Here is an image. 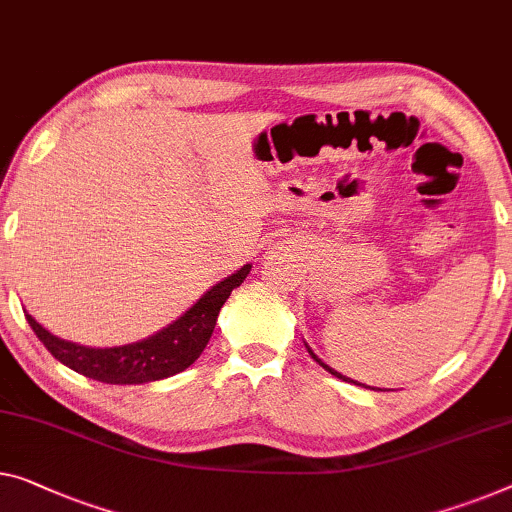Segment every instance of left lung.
Instances as JSON below:
<instances>
[{
	"instance_id": "obj_1",
	"label": "left lung",
	"mask_w": 512,
	"mask_h": 512,
	"mask_svg": "<svg viewBox=\"0 0 512 512\" xmlns=\"http://www.w3.org/2000/svg\"><path fill=\"white\" fill-rule=\"evenodd\" d=\"M305 349H308V354H310L312 358H315V361H317L319 365H322V368H324V370H329V372H331V375H335V377H338V379H342V381H354V379H349V377H345V375H340V372H335L333 368H329V365H326V363L322 361V358H317V356H315V352H312V349H310L308 345H305ZM354 384H356V381H354ZM358 386H361V384H358ZM372 391H375V388H372ZM379 391H381V388H379Z\"/></svg>"
}]
</instances>
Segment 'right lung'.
Segmentation results:
<instances>
[{
    "label": "right lung",
    "mask_w": 512,
    "mask_h": 512,
    "mask_svg": "<svg viewBox=\"0 0 512 512\" xmlns=\"http://www.w3.org/2000/svg\"><path fill=\"white\" fill-rule=\"evenodd\" d=\"M253 266L246 264L239 271L213 285L193 308L158 333L124 347H85L78 342L61 340L45 331L25 310V317L38 340L59 363L103 384H147L183 372L193 365L207 347L216 326L218 312L230 299L232 289L239 287Z\"/></svg>",
    "instance_id": "obj_1"
}]
</instances>
